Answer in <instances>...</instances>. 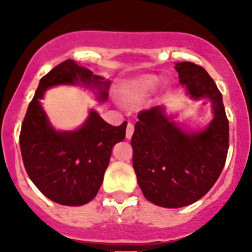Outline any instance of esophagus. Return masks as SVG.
Returning <instances> with one entry per match:
<instances>
[{"mask_svg":"<svg viewBox=\"0 0 252 252\" xmlns=\"http://www.w3.org/2000/svg\"><path fill=\"white\" fill-rule=\"evenodd\" d=\"M133 133H134V126L130 123V122H128V124H126V139H130L131 136H133Z\"/></svg>","mask_w":252,"mask_h":252,"instance_id":"34e87169","label":"esophagus"}]
</instances>
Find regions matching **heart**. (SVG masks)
Listing matches in <instances>:
<instances>
[{"label": "heart", "instance_id": "obj_1", "mask_svg": "<svg viewBox=\"0 0 252 252\" xmlns=\"http://www.w3.org/2000/svg\"><path fill=\"white\" fill-rule=\"evenodd\" d=\"M158 78L155 75H142V77L130 81L126 85L124 94L131 101H139L149 95L156 89Z\"/></svg>", "mask_w": 252, "mask_h": 252}]
</instances>
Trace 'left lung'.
<instances>
[{"mask_svg": "<svg viewBox=\"0 0 252 252\" xmlns=\"http://www.w3.org/2000/svg\"><path fill=\"white\" fill-rule=\"evenodd\" d=\"M175 70L192 98L212 102L215 116L205 130L185 133L161 106L139 112L130 141L138 184L150 202L168 208L191 205L207 194L229 147V122L213 79L191 62L177 63Z\"/></svg>", "mask_w": 252, "mask_h": 252, "instance_id": "8db88e82", "label": "left lung"}]
</instances>
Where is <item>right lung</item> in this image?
Listing matches in <instances>:
<instances>
[{
  "instance_id": "add662e5",
  "label": "right lung",
  "mask_w": 252,
  "mask_h": 252,
  "mask_svg": "<svg viewBox=\"0 0 252 252\" xmlns=\"http://www.w3.org/2000/svg\"><path fill=\"white\" fill-rule=\"evenodd\" d=\"M62 84L98 89L107 100L110 81L73 60L60 63L40 79L22 124L20 152L25 171L45 196L61 205L81 206L97 194L112 147L126 138V122L113 126L93 110L78 130H55L40 100L48 88Z\"/></svg>"
}]
</instances>
